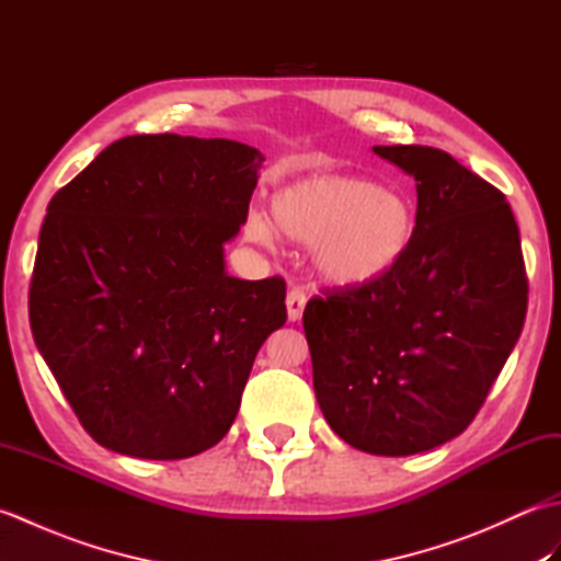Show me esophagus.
I'll return each mask as SVG.
<instances>
[{
	"label": "esophagus",
	"instance_id": "esophagus-1",
	"mask_svg": "<svg viewBox=\"0 0 561 561\" xmlns=\"http://www.w3.org/2000/svg\"><path fill=\"white\" fill-rule=\"evenodd\" d=\"M306 301H308V296L301 289H291L287 294V313H289V320H294V323H296V320H301Z\"/></svg>",
	"mask_w": 561,
	"mask_h": 561
}]
</instances>
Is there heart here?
Masks as SVG:
<instances>
[{
	"label": "heart",
	"instance_id": "1",
	"mask_svg": "<svg viewBox=\"0 0 561 561\" xmlns=\"http://www.w3.org/2000/svg\"><path fill=\"white\" fill-rule=\"evenodd\" d=\"M272 214L287 236L313 241V262L325 279L347 287L386 277L414 238L408 197L356 175H316L284 187L272 199ZM245 233L270 241L260 217L248 219Z\"/></svg>",
	"mask_w": 561,
	"mask_h": 561
}]
</instances>
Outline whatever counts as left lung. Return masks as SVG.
Here are the masks:
<instances>
[{
  "mask_svg": "<svg viewBox=\"0 0 561 561\" xmlns=\"http://www.w3.org/2000/svg\"><path fill=\"white\" fill-rule=\"evenodd\" d=\"M374 151L416 181L414 238L386 277L313 296L304 330L332 432L412 456L480 412L520 337L528 277L502 190L434 147Z\"/></svg>",
  "mask_w": 561,
  "mask_h": 561,
  "instance_id": "8db88e82",
  "label": "left lung"
}]
</instances>
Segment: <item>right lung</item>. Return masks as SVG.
Returning <instances> with one entry per match:
<instances>
[{"label":"right lung","instance_id":"add662e5","mask_svg":"<svg viewBox=\"0 0 561 561\" xmlns=\"http://www.w3.org/2000/svg\"><path fill=\"white\" fill-rule=\"evenodd\" d=\"M262 161L231 139L135 135L47 205L33 340L103 448L181 460L231 428L257 350L287 323L282 277L224 270Z\"/></svg>","mask_w":561,"mask_h":561}]
</instances>
